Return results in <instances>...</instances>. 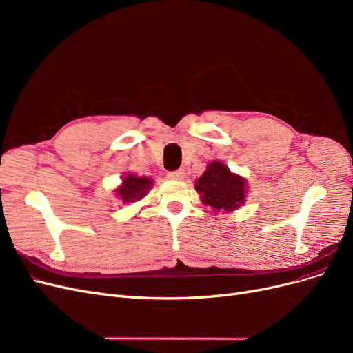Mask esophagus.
Returning a JSON list of instances; mask_svg holds the SVG:
<instances>
[{
	"label": "esophagus",
	"instance_id": "obj_1",
	"mask_svg": "<svg viewBox=\"0 0 353 353\" xmlns=\"http://www.w3.org/2000/svg\"><path fill=\"white\" fill-rule=\"evenodd\" d=\"M168 178H169V179H178V181L185 179L184 169H178V170H174V172H169V174H168Z\"/></svg>",
	"mask_w": 353,
	"mask_h": 353
}]
</instances>
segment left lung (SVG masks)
<instances>
[{"label": "left lung", "instance_id": "left-lung-1", "mask_svg": "<svg viewBox=\"0 0 353 353\" xmlns=\"http://www.w3.org/2000/svg\"><path fill=\"white\" fill-rule=\"evenodd\" d=\"M196 190L201 201L215 212H232L244 205L248 183L243 176L232 174L228 166L215 160L208 165L205 174L196 179Z\"/></svg>", "mask_w": 353, "mask_h": 353}]
</instances>
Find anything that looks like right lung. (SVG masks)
Instances as JSON below:
<instances>
[{
	"mask_svg": "<svg viewBox=\"0 0 353 353\" xmlns=\"http://www.w3.org/2000/svg\"><path fill=\"white\" fill-rule=\"evenodd\" d=\"M153 187V179L148 176H137L132 174H126V176L122 179V185L114 190L116 196L123 203H132L141 200L148 190Z\"/></svg>",
	"mask_w": 353,
	"mask_h": 353,
	"instance_id": "right-lung-1",
	"label": "right lung"
}]
</instances>
